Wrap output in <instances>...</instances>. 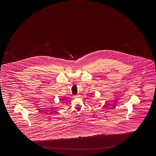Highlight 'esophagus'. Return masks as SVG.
I'll use <instances>...</instances> for the list:
<instances>
[{"label": "esophagus", "mask_w": 156, "mask_h": 156, "mask_svg": "<svg viewBox=\"0 0 156 156\" xmlns=\"http://www.w3.org/2000/svg\"><path fill=\"white\" fill-rule=\"evenodd\" d=\"M79 96V95H75V96H73L74 98H77Z\"/></svg>", "instance_id": "34e87169"}]
</instances>
